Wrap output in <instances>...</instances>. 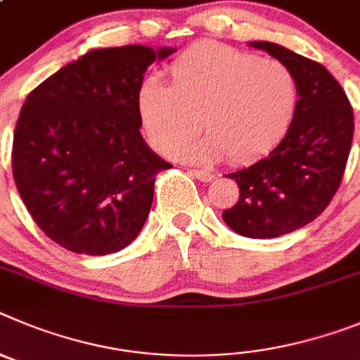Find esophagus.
<instances>
[{"mask_svg":"<svg viewBox=\"0 0 360 360\" xmlns=\"http://www.w3.org/2000/svg\"><path fill=\"white\" fill-rule=\"evenodd\" d=\"M192 174L199 181H204V183H210V181L215 179V176L212 172H208V170H192Z\"/></svg>","mask_w":360,"mask_h":360,"instance_id":"obj_1","label":"esophagus"}]
</instances>
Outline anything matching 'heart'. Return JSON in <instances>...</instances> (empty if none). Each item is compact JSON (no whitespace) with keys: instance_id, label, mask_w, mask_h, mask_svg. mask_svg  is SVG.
<instances>
[{"instance_id":"heart-1","label":"heart","mask_w":360,"mask_h":360,"mask_svg":"<svg viewBox=\"0 0 360 360\" xmlns=\"http://www.w3.org/2000/svg\"><path fill=\"white\" fill-rule=\"evenodd\" d=\"M170 87L145 80L138 93L141 127L156 150L172 154L200 127L208 134L179 156L212 161L228 154L249 163L278 145L296 112L294 75L278 60L220 43L188 48L170 66Z\"/></svg>"}]
</instances>
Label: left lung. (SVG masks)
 <instances>
[{"mask_svg": "<svg viewBox=\"0 0 360 360\" xmlns=\"http://www.w3.org/2000/svg\"><path fill=\"white\" fill-rule=\"evenodd\" d=\"M251 46L289 68L300 98L278 147L226 176L236 181L240 195L222 219L238 235L274 238L312 222L333 199L354 140V109L323 64L267 41Z\"/></svg>", "mask_w": 360, "mask_h": 360, "instance_id": "left-lung-1", "label": "left lung"}]
</instances>
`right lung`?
<instances>
[{
	"instance_id": "obj_1",
	"label": "right lung",
	"mask_w": 360,
	"mask_h": 360,
	"mask_svg": "<svg viewBox=\"0 0 360 360\" xmlns=\"http://www.w3.org/2000/svg\"><path fill=\"white\" fill-rule=\"evenodd\" d=\"M170 53L141 44L87 51L22 103L12 174L35 224L60 248L109 255L143 228L156 176L172 165L141 138L138 93L147 68Z\"/></svg>"
}]
</instances>
